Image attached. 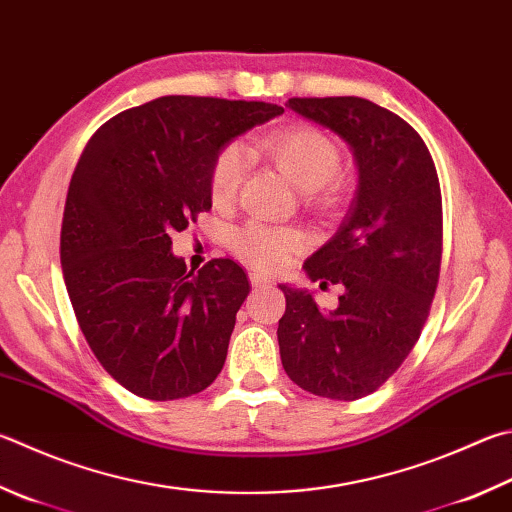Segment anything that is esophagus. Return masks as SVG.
I'll use <instances>...</instances> for the list:
<instances>
[{
    "mask_svg": "<svg viewBox=\"0 0 512 512\" xmlns=\"http://www.w3.org/2000/svg\"><path fill=\"white\" fill-rule=\"evenodd\" d=\"M248 277H250V284H253V286H268V284H271V277L262 275V273H255L253 271Z\"/></svg>",
    "mask_w": 512,
    "mask_h": 512,
    "instance_id": "obj_1",
    "label": "esophagus"
}]
</instances>
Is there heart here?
Instances as JSON below:
<instances>
[{"label":"heart","instance_id":"heart-1","mask_svg":"<svg viewBox=\"0 0 512 512\" xmlns=\"http://www.w3.org/2000/svg\"><path fill=\"white\" fill-rule=\"evenodd\" d=\"M259 147L271 156L284 176L311 203L327 206L338 197L336 174L340 172L342 156L338 145L320 129L293 125L280 132L268 134L259 141ZM248 170L246 152L241 145L230 143L219 150L210 170V194L219 206L235 201ZM304 246V237L295 228L266 226L250 221L232 235V250L241 262L259 271H275L288 262V257Z\"/></svg>","mask_w":512,"mask_h":512}]
</instances>
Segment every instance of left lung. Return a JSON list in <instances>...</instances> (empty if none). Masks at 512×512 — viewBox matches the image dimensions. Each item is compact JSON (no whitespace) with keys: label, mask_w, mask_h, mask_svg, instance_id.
I'll use <instances>...</instances> for the list:
<instances>
[{"label":"left lung","mask_w":512,"mask_h":512,"mask_svg":"<svg viewBox=\"0 0 512 512\" xmlns=\"http://www.w3.org/2000/svg\"><path fill=\"white\" fill-rule=\"evenodd\" d=\"M288 107L345 138L358 190L336 237L304 264L313 282L345 286L338 309L322 313L311 293L282 286V365L306 392L356 401L403 365L430 315L443 255L439 176L416 129L376 102L288 98Z\"/></svg>","instance_id":"left-lung-1"}]
</instances>
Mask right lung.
Masks as SVG:
<instances>
[{"mask_svg": "<svg viewBox=\"0 0 512 512\" xmlns=\"http://www.w3.org/2000/svg\"><path fill=\"white\" fill-rule=\"evenodd\" d=\"M271 102L163 96L109 118L71 176L60 232L64 284L107 374L150 401L212 385L250 293L241 266L188 271L172 235L212 208V161L230 138L280 116Z\"/></svg>", "mask_w": 512, "mask_h": 512, "instance_id": "right-lung-1", "label": "right lung"}]
</instances>
